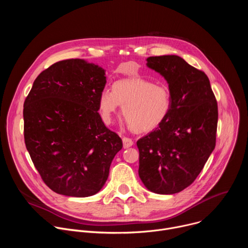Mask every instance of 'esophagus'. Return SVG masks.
<instances>
[{
  "label": "esophagus",
  "instance_id": "esophagus-1",
  "mask_svg": "<svg viewBox=\"0 0 248 248\" xmlns=\"http://www.w3.org/2000/svg\"><path fill=\"white\" fill-rule=\"evenodd\" d=\"M123 144H124V148L126 149L128 147H131L133 145V141L130 138L127 137H124L123 138Z\"/></svg>",
  "mask_w": 248,
  "mask_h": 248
}]
</instances>
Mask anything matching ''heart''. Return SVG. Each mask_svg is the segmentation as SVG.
I'll use <instances>...</instances> for the list:
<instances>
[{"mask_svg": "<svg viewBox=\"0 0 248 248\" xmlns=\"http://www.w3.org/2000/svg\"><path fill=\"white\" fill-rule=\"evenodd\" d=\"M122 106V114L135 132H149L168 118L171 95L163 84L133 78L114 83L113 90L105 88L99 97V111L103 122L110 124L113 115Z\"/></svg>", "mask_w": 248, "mask_h": 248, "instance_id": "heart-1", "label": "heart"}]
</instances>
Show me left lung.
<instances>
[{"instance_id": "obj_1", "label": "left lung", "mask_w": 248, "mask_h": 248, "mask_svg": "<svg viewBox=\"0 0 248 248\" xmlns=\"http://www.w3.org/2000/svg\"><path fill=\"white\" fill-rule=\"evenodd\" d=\"M146 61L167 80L171 108L164 123L136 142L138 173L148 190L173 194L195 181L215 148L218 105L207 76L183 58Z\"/></svg>"}]
</instances>
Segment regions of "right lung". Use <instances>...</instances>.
Here are the masks:
<instances>
[{
    "label": "right lung",
    "instance_id": "right-lung-1",
    "mask_svg": "<svg viewBox=\"0 0 248 248\" xmlns=\"http://www.w3.org/2000/svg\"><path fill=\"white\" fill-rule=\"evenodd\" d=\"M105 72L81 59L58 62L34 80L24 101L26 149L56 193L88 197L99 192L123 148L121 137L98 113Z\"/></svg>",
    "mask_w": 248,
    "mask_h": 248
}]
</instances>
